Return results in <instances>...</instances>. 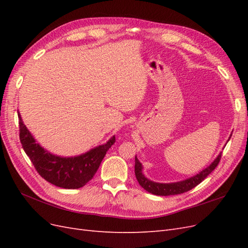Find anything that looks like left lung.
Wrapping results in <instances>:
<instances>
[{"mask_svg":"<svg viewBox=\"0 0 248 248\" xmlns=\"http://www.w3.org/2000/svg\"><path fill=\"white\" fill-rule=\"evenodd\" d=\"M220 158H221V153H219V155L216 157L215 160L210 164L208 168L202 170L196 176L186 179L184 181H180L176 183H157L146 178L144 174H142L141 163L139 161L137 156H136V166H134V172H136V177L138 179L140 185L148 192L156 194V196H164V197L175 196V194H180V193H184L186 191H189L190 189L194 188L197 185H199L202 180L206 179V177H208L210 174H211V172L215 170V168L218 166Z\"/></svg>","mask_w":248,"mask_h":248,"instance_id":"obj_1","label":"left lung"}]
</instances>
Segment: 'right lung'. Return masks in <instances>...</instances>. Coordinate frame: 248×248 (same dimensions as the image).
I'll return each mask as SVG.
<instances>
[{"mask_svg": "<svg viewBox=\"0 0 248 248\" xmlns=\"http://www.w3.org/2000/svg\"><path fill=\"white\" fill-rule=\"evenodd\" d=\"M19 119V139L26 154L36 170L47 182L61 188L78 189L85 186L98 170L108 150L115 144V136L107 144L74 157H61L50 154L37 144L26 125Z\"/></svg>", "mask_w": 248, "mask_h": 248, "instance_id": "1", "label": "right lung"}]
</instances>
